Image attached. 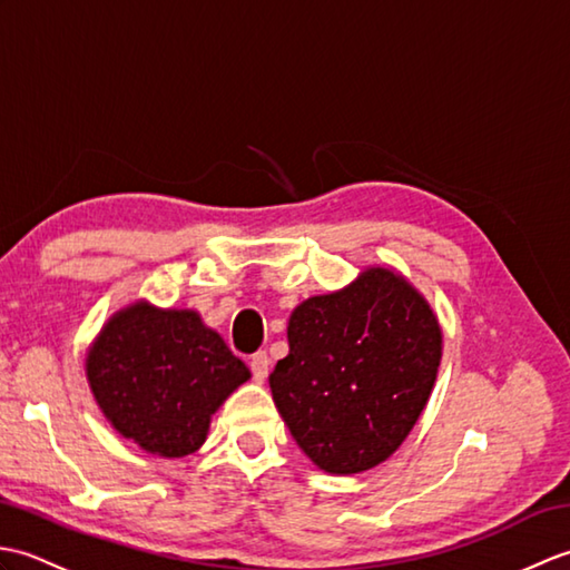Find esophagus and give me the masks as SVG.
<instances>
[{
    "mask_svg": "<svg viewBox=\"0 0 570 570\" xmlns=\"http://www.w3.org/2000/svg\"><path fill=\"white\" fill-rule=\"evenodd\" d=\"M249 370H252V377L254 382H264L266 374H269V357H266V353H254L249 357Z\"/></svg>",
    "mask_w": 570,
    "mask_h": 570,
    "instance_id": "1",
    "label": "esophagus"
}]
</instances>
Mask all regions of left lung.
<instances>
[{
	"mask_svg": "<svg viewBox=\"0 0 570 570\" xmlns=\"http://www.w3.org/2000/svg\"><path fill=\"white\" fill-rule=\"evenodd\" d=\"M286 335L269 386L301 451L331 475L384 463L414 429L441 365L429 301L402 274L370 266L296 306Z\"/></svg>",
	"mask_w": 570,
	"mask_h": 570,
	"instance_id": "left-lung-1",
	"label": "left lung"
}]
</instances>
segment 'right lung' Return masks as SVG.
<instances>
[{"instance_id":"add662e5","label":"right lung","mask_w":570,"mask_h":570,"mask_svg":"<svg viewBox=\"0 0 570 570\" xmlns=\"http://www.w3.org/2000/svg\"><path fill=\"white\" fill-rule=\"evenodd\" d=\"M85 374L115 431L161 458L196 453L210 416L249 380L245 362L196 311L149 301L129 304L102 325Z\"/></svg>"}]
</instances>
